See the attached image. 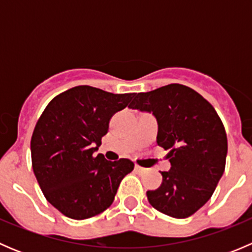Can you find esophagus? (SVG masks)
<instances>
[{
    "label": "esophagus",
    "mask_w": 252,
    "mask_h": 252,
    "mask_svg": "<svg viewBox=\"0 0 252 252\" xmlns=\"http://www.w3.org/2000/svg\"><path fill=\"white\" fill-rule=\"evenodd\" d=\"M135 172H136V173H139V174H142V173H145V172H146V168H144V167L135 164Z\"/></svg>",
    "instance_id": "obj_1"
}]
</instances>
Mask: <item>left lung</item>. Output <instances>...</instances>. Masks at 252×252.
I'll return each instance as SVG.
<instances>
[{
  "mask_svg": "<svg viewBox=\"0 0 252 252\" xmlns=\"http://www.w3.org/2000/svg\"><path fill=\"white\" fill-rule=\"evenodd\" d=\"M128 107L151 112L157 119V145L169 150L168 172L149 190L154 208L174 218L194 215L212 196L225 168L227 134L213 106L182 84L139 93Z\"/></svg>",
  "mask_w": 252,
  "mask_h": 252,
  "instance_id": "1",
  "label": "left lung"
}]
</instances>
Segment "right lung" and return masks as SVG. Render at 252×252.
<instances>
[{"mask_svg": "<svg viewBox=\"0 0 252 252\" xmlns=\"http://www.w3.org/2000/svg\"><path fill=\"white\" fill-rule=\"evenodd\" d=\"M134 96L75 86L52 98L40 116L30 141L32 171L47 201L67 217L86 220L107 210L134 169L128 158L111 162L95 155L112 116Z\"/></svg>", "mask_w": 252, "mask_h": 252, "instance_id": "right-lung-1", "label": "right lung"}]
</instances>
